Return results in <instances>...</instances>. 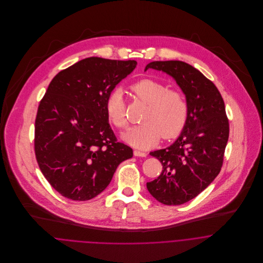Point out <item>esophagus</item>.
Returning <instances> with one entry per match:
<instances>
[{
    "label": "esophagus",
    "instance_id": "obj_1",
    "mask_svg": "<svg viewBox=\"0 0 263 263\" xmlns=\"http://www.w3.org/2000/svg\"><path fill=\"white\" fill-rule=\"evenodd\" d=\"M134 155H135L136 157H146V156H147V154H146V153L138 150L134 151Z\"/></svg>",
    "mask_w": 263,
    "mask_h": 263
}]
</instances>
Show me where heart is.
Segmentation results:
<instances>
[{
    "mask_svg": "<svg viewBox=\"0 0 263 263\" xmlns=\"http://www.w3.org/2000/svg\"><path fill=\"white\" fill-rule=\"evenodd\" d=\"M134 97L148 104L142 117L141 125L130 128L123 140L139 149H148L161 138L171 140L183 130L189 115V104L185 95L162 82L142 79L130 86ZM108 120L118 129H125L129 124L127 102L120 89H115L105 102Z\"/></svg>",
    "mask_w": 263,
    "mask_h": 263,
    "instance_id": "heart-1",
    "label": "heart"
}]
</instances>
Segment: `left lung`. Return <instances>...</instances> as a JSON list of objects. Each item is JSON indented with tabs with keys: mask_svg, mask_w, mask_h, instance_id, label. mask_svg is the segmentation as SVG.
<instances>
[{
	"mask_svg": "<svg viewBox=\"0 0 263 263\" xmlns=\"http://www.w3.org/2000/svg\"><path fill=\"white\" fill-rule=\"evenodd\" d=\"M148 69L172 76L189 104L187 122L175 143L151 152L163 170L158 178L147 182L158 201L179 205L208 187L222 169L230 130L225 103L215 84L184 62H152Z\"/></svg>",
	"mask_w": 263,
	"mask_h": 263,
	"instance_id": "1",
	"label": "left lung"
}]
</instances>
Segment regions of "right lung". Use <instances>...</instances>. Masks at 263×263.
I'll use <instances>...</instances> for the list:
<instances>
[{"instance_id": "1", "label": "right lung", "mask_w": 263, "mask_h": 263, "mask_svg": "<svg viewBox=\"0 0 263 263\" xmlns=\"http://www.w3.org/2000/svg\"><path fill=\"white\" fill-rule=\"evenodd\" d=\"M137 65L92 57L61 71L48 85L35 118L34 151L42 174L63 196L92 199L133 157L132 148L117 142L105 102Z\"/></svg>"}]
</instances>
